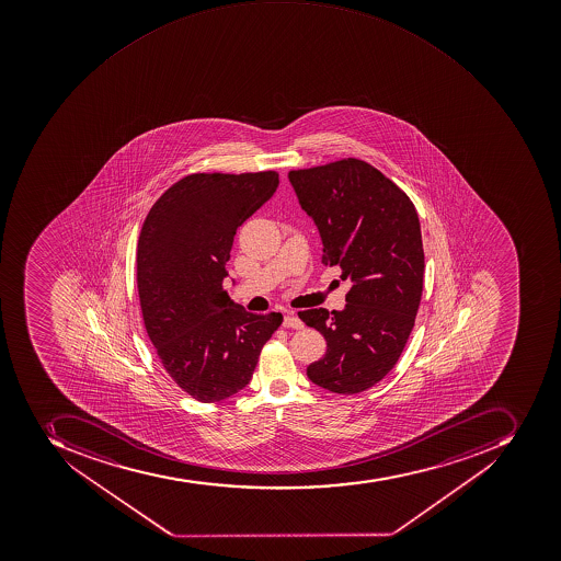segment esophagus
Returning <instances> with one entry per match:
<instances>
[{"label":"esophagus","mask_w":561,"mask_h":561,"mask_svg":"<svg viewBox=\"0 0 561 561\" xmlns=\"http://www.w3.org/2000/svg\"><path fill=\"white\" fill-rule=\"evenodd\" d=\"M283 327H285V329H296V331H299V329L305 327V323L300 322L299 318L291 313L283 318Z\"/></svg>","instance_id":"esophagus-1"}]
</instances>
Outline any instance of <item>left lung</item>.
Wrapping results in <instances>:
<instances>
[{
  "instance_id": "obj_1",
  "label": "left lung",
  "mask_w": 561,
  "mask_h": 561,
  "mask_svg": "<svg viewBox=\"0 0 561 561\" xmlns=\"http://www.w3.org/2000/svg\"><path fill=\"white\" fill-rule=\"evenodd\" d=\"M323 241V265L352 279L343 311L306 309L299 318L325 337L308 367L325 390L353 396L381 381L399 360L422 300V227L413 201L369 162L347 157L288 173Z\"/></svg>"
}]
</instances>
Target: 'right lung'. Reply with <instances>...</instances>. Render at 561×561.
Masks as SVG:
<instances>
[{
  "instance_id": "right-lung-1",
  "label": "right lung",
  "mask_w": 561,
  "mask_h": 561,
  "mask_svg": "<svg viewBox=\"0 0 561 561\" xmlns=\"http://www.w3.org/2000/svg\"><path fill=\"white\" fill-rule=\"evenodd\" d=\"M276 171L194 173L173 183L145 218L136 282L157 356L192 399L211 404L252 379L282 313L253 314L224 290L236 230L278 188Z\"/></svg>"
}]
</instances>
